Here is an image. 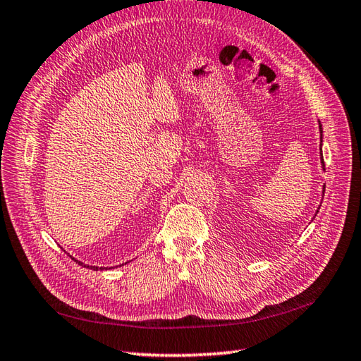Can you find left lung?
<instances>
[{
    "instance_id": "obj_1",
    "label": "left lung",
    "mask_w": 361,
    "mask_h": 361,
    "mask_svg": "<svg viewBox=\"0 0 361 361\" xmlns=\"http://www.w3.org/2000/svg\"><path fill=\"white\" fill-rule=\"evenodd\" d=\"M322 128H321V123H319V130H321ZM321 137H322V132H321ZM322 164H324V160H322Z\"/></svg>"
}]
</instances>
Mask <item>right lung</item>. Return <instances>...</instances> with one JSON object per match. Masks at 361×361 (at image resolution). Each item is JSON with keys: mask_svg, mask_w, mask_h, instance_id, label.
I'll use <instances>...</instances> for the list:
<instances>
[{"mask_svg": "<svg viewBox=\"0 0 361 361\" xmlns=\"http://www.w3.org/2000/svg\"><path fill=\"white\" fill-rule=\"evenodd\" d=\"M80 263V262H79ZM80 264H82V267H87L88 269H101V268H98V267H88V264H84V263H80Z\"/></svg>", "mask_w": 361, "mask_h": 361, "instance_id": "obj_1", "label": "right lung"}]
</instances>
